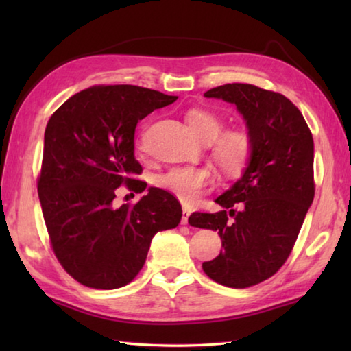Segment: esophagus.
<instances>
[{
    "label": "esophagus",
    "mask_w": 351,
    "mask_h": 351,
    "mask_svg": "<svg viewBox=\"0 0 351 351\" xmlns=\"http://www.w3.org/2000/svg\"><path fill=\"white\" fill-rule=\"evenodd\" d=\"M190 213H192V210L187 209V207H184L182 209V218H181V224H187L189 223V217Z\"/></svg>",
    "instance_id": "1"
}]
</instances>
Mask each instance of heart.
Masks as SVG:
<instances>
[{
  "mask_svg": "<svg viewBox=\"0 0 351 351\" xmlns=\"http://www.w3.org/2000/svg\"><path fill=\"white\" fill-rule=\"evenodd\" d=\"M187 125L199 141L212 142V158L226 175H237L245 169L252 152V142L245 130L223 132L221 117L207 110H190L186 114ZM213 182V175L206 167H175L156 180L158 187L182 201L192 203Z\"/></svg>",
  "mask_w": 351,
  "mask_h": 351,
  "instance_id": "heart-1",
  "label": "heart"
}]
</instances>
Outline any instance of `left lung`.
I'll list each match as a JSON object with an SVG mask.
<instances>
[{
	"label": "left lung",
	"instance_id": "obj_1",
	"mask_svg": "<svg viewBox=\"0 0 351 351\" xmlns=\"http://www.w3.org/2000/svg\"><path fill=\"white\" fill-rule=\"evenodd\" d=\"M237 106L251 136L243 175L215 199L217 213L195 212L190 226L217 230L223 251L204 261L212 280L247 288L266 280L289 257L314 198V142L299 108L282 94L247 83L204 93Z\"/></svg>",
	"mask_w": 351,
	"mask_h": 351
}]
</instances>
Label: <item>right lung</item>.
Listing matches in <instances>:
<instances>
[{
  "label": "right lung",
  "instance_id": "right-lung-1",
  "mask_svg": "<svg viewBox=\"0 0 351 351\" xmlns=\"http://www.w3.org/2000/svg\"><path fill=\"white\" fill-rule=\"evenodd\" d=\"M178 97L133 85L93 86L69 97L45 130L38 197L56 257L90 288L125 287L145 263L153 237L181 221L178 199L150 187L134 206H112L117 189L136 193L138 122Z\"/></svg>",
  "mask_w": 351,
  "mask_h": 351
}]
</instances>
